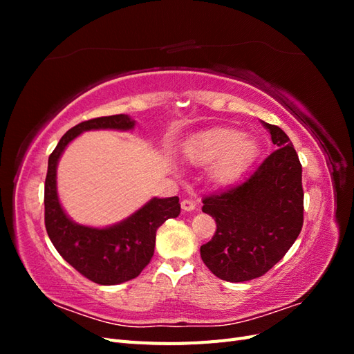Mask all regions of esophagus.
<instances>
[{
  "instance_id": "34e87169",
  "label": "esophagus",
  "mask_w": 354,
  "mask_h": 354,
  "mask_svg": "<svg viewBox=\"0 0 354 354\" xmlns=\"http://www.w3.org/2000/svg\"><path fill=\"white\" fill-rule=\"evenodd\" d=\"M181 208L185 211H194L196 208V203L192 199H183L181 201Z\"/></svg>"
}]
</instances>
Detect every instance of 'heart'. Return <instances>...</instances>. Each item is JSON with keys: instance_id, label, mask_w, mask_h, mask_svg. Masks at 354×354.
I'll return each mask as SVG.
<instances>
[{"instance_id": "obj_1", "label": "heart", "mask_w": 354, "mask_h": 354, "mask_svg": "<svg viewBox=\"0 0 354 354\" xmlns=\"http://www.w3.org/2000/svg\"><path fill=\"white\" fill-rule=\"evenodd\" d=\"M260 149L254 138L234 128L203 133L186 146V156L195 164L218 162L216 176L221 183H233L255 162Z\"/></svg>"}]
</instances>
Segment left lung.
<instances>
[{"mask_svg":"<svg viewBox=\"0 0 354 354\" xmlns=\"http://www.w3.org/2000/svg\"><path fill=\"white\" fill-rule=\"evenodd\" d=\"M277 147L241 185L203 196L202 211L216 220L202 261L217 277L245 282L283 259L304 221L303 168L282 128L264 122Z\"/></svg>","mask_w":354,"mask_h":354,"instance_id":"1","label":"left lung"}]
</instances>
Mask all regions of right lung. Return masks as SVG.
Returning <instances> with one entry per match:
<instances>
[{"mask_svg":"<svg viewBox=\"0 0 354 354\" xmlns=\"http://www.w3.org/2000/svg\"><path fill=\"white\" fill-rule=\"evenodd\" d=\"M133 127L134 121L122 113L84 121L60 138L48 158L44 187V221L48 238L75 270L99 285L122 283L142 273L153 257L158 227L168 218L178 217V198H153L133 216L112 227L81 226L73 223L60 207L56 167L65 147L82 131L100 128L131 130Z\"/></svg>","mask_w":354,"mask_h":354,"instance_id":"right-lung-1","label":"right lung"}]
</instances>
